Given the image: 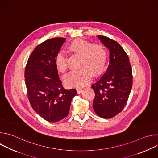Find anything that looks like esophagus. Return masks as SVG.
<instances>
[{
    "label": "esophagus",
    "instance_id": "1",
    "mask_svg": "<svg viewBox=\"0 0 158 158\" xmlns=\"http://www.w3.org/2000/svg\"><path fill=\"white\" fill-rule=\"evenodd\" d=\"M76 91H77V94H80L82 91V89H81V88H77L76 89Z\"/></svg>",
    "mask_w": 158,
    "mask_h": 158
}]
</instances>
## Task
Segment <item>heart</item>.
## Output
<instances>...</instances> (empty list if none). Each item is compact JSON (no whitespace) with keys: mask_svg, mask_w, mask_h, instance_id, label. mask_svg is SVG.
<instances>
[{"mask_svg":"<svg viewBox=\"0 0 158 158\" xmlns=\"http://www.w3.org/2000/svg\"><path fill=\"white\" fill-rule=\"evenodd\" d=\"M70 50L81 56V66L79 70H72L64 76L65 84L70 87H83L92 80L94 74H99L105 68L107 52L101 44H93L85 40L78 39L70 46ZM67 54L64 50L59 51L55 58L57 68L61 73H65L68 67Z\"/></svg>","mask_w":158,"mask_h":158,"instance_id":"b5f03b06","label":"heart"}]
</instances>
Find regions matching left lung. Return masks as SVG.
<instances>
[{"label":"left lung","mask_w":158,"mask_h":158,"mask_svg":"<svg viewBox=\"0 0 158 158\" xmlns=\"http://www.w3.org/2000/svg\"><path fill=\"white\" fill-rule=\"evenodd\" d=\"M98 37L109 51V64L102 77L92 85L95 92L93 106L99 116L110 119L127 104L132 86V67L118 42L103 35Z\"/></svg>","instance_id":"obj_1"}]
</instances>
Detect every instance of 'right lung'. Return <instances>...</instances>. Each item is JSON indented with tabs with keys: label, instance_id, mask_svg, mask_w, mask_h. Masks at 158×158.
<instances>
[{
	"label": "right lung",
	"instance_id": "add662e5",
	"mask_svg": "<svg viewBox=\"0 0 158 158\" xmlns=\"http://www.w3.org/2000/svg\"><path fill=\"white\" fill-rule=\"evenodd\" d=\"M65 38L55 37L40 44L31 53L25 68V82L30 104L40 117L58 122L69 114L76 89H65L55 63ZM48 77L49 79H46Z\"/></svg>",
	"mask_w": 158,
	"mask_h": 158
}]
</instances>
